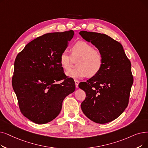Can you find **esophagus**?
I'll use <instances>...</instances> for the list:
<instances>
[{
  "label": "esophagus",
  "mask_w": 148,
  "mask_h": 148,
  "mask_svg": "<svg viewBox=\"0 0 148 148\" xmlns=\"http://www.w3.org/2000/svg\"><path fill=\"white\" fill-rule=\"evenodd\" d=\"M75 82V87L76 88H78L79 87V81L77 80H74Z\"/></svg>",
  "instance_id": "34e87169"
}]
</instances>
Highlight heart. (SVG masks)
Returning a JSON list of instances; mask_svg holds the SVG:
<instances>
[{"instance_id": "1", "label": "heart", "mask_w": 148, "mask_h": 148, "mask_svg": "<svg viewBox=\"0 0 148 148\" xmlns=\"http://www.w3.org/2000/svg\"><path fill=\"white\" fill-rule=\"evenodd\" d=\"M72 57H71V56ZM77 69L66 73L69 77L74 79L89 77L97 75L103 64V56L99 49H94L92 45L84 41L75 43L71 48V56L63 51L60 56L61 66L66 71L71 68L73 60H78Z\"/></svg>"}]
</instances>
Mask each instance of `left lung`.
I'll list each match as a JSON object with an SVG mask.
<instances>
[{"mask_svg":"<svg viewBox=\"0 0 148 148\" xmlns=\"http://www.w3.org/2000/svg\"><path fill=\"white\" fill-rule=\"evenodd\" d=\"M79 34L103 56L100 72L79 85L86 93L82 110L95 123H106L119 117L127 106L134 81L131 63L121 44L111 37L85 31Z\"/></svg>","mask_w":148,"mask_h":148,"instance_id":"1","label":"left lung"}]
</instances>
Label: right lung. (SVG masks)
I'll use <instances>...</instances> for the list:
<instances>
[{
  "label": "right lung",
  "instance_id": "obj_1",
  "mask_svg": "<svg viewBox=\"0 0 148 148\" xmlns=\"http://www.w3.org/2000/svg\"><path fill=\"white\" fill-rule=\"evenodd\" d=\"M74 34L73 30L43 34L16 57L12 88L21 112L34 123L45 124L54 119L64 99L75 91L73 80L66 77L60 63V54ZM60 80L61 84L56 83Z\"/></svg>",
  "mask_w": 148,
  "mask_h": 148
}]
</instances>
